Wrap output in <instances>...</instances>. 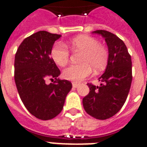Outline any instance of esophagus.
Masks as SVG:
<instances>
[{
  "instance_id": "esophagus-1",
  "label": "esophagus",
  "mask_w": 147,
  "mask_h": 147,
  "mask_svg": "<svg viewBox=\"0 0 147 147\" xmlns=\"http://www.w3.org/2000/svg\"><path fill=\"white\" fill-rule=\"evenodd\" d=\"M79 85V84H78V83H76V82H72V87L73 88H77Z\"/></svg>"
}]
</instances>
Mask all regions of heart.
Masks as SVG:
<instances>
[{
  "label": "heart",
  "mask_w": 147,
  "mask_h": 147,
  "mask_svg": "<svg viewBox=\"0 0 147 147\" xmlns=\"http://www.w3.org/2000/svg\"><path fill=\"white\" fill-rule=\"evenodd\" d=\"M69 47L73 52H81L79 64L69 65L63 71V77L67 80L81 82L92 74V69L100 71L107 66L109 54L103 45L95 38L89 36H76L69 41ZM50 55L55 64L64 66L70 56L68 47L62 42H56L51 49Z\"/></svg>",
  "instance_id": "1"
}]
</instances>
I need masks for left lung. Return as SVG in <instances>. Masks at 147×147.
Listing matches in <instances>:
<instances>
[{
    "instance_id": "1",
    "label": "left lung",
    "mask_w": 147,
    "mask_h": 147,
    "mask_svg": "<svg viewBox=\"0 0 147 147\" xmlns=\"http://www.w3.org/2000/svg\"><path fill=\"white\" fill-rule=\"evenodd\" d=\"M105 39L109 59L105 72L99 78L101 84L88 83L89 93L83 98L84 109L98 120L111 117L124 105L132 82V62L127 48L119 37L107 30H95Z\"/></svg>"
}]
</instances>
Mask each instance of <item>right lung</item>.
<instances>
[{"label": "right lung", "mask_w": 147, "mask_h": 147, "mask_svg": "<svg viewBox=\"0 0 147 147\" xmlns=\"http://www.w3.org/2000/svg\"><path fill=\"white\" fill-rule=\"evenodd\" d=\"M61 35L47 31L24 39L15 54L14 80L22 102L36 118L47 121L62 111L72 85L57 77L60 70L50 57L51 49ZM48 79L53 82L47 85Z\"/></svg>", "instance_id": "1"}]
</instances>
